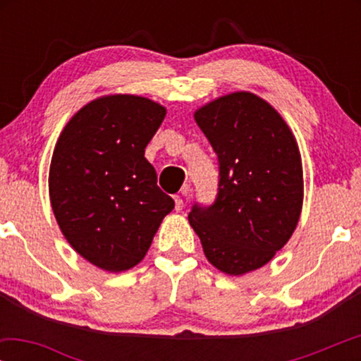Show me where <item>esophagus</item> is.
I'll return each instance as SVG.
<instances>
[{
    "mask_svg": "<svg viewBox=\"0 0 361 361\" xmlns=\"http://www.w3.org/2000/svg\"><path fill=\"white\" fill-rule=\"evenodd\" d=\"M180 192H182V194H184V195L189 194V185L182 187ZM174 202H176V210H177V212H180L182 209H184V200H182V197L176 195V197H174Z\"/></svg>",
    "mask_w": 361,
    "mask_h": 361,
    "instance_id": "34e87169",
    "label": "esophagus"
}]
</instances>
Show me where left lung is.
I'll return each mask as SVG.
<instances>
[{"label": "left lung", "mask_w": 361, "mask_h": 361, "mask_svg": "<svg viewBox=\"0 0 361 361\" xmlns=\"http://www.w3.org/2000/svg\"><path fill=\"white\" fill-rule=\"evenodd\" d=\"M194 116L219 159V189L210 205H192L189 221L215 268L250 273L288 243L299 221L298 142L279 113L248 92L221 97Z\"/></svg>", "instance_id": "8db88e82"}]
</instances>
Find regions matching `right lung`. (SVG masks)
<instances>
[{
  "label": "right lung",
  "mask_w": 361,
  "mask_h": 361,
  "mask_svg": "<svg viewBox=\"0 0 361 361\" xmlns=\"http://www.w3.org/2000/svg\"><path fill=\"white\" fill-rule=\"evenodd\" d=\"M164 116L166 108L147 98L103 97L59 137L49 172L54 215L72 248L98 268L136 266L174 209L145 157Z\"/></svg>",
  "instance_id": "right-lung-1"
}]
</instances>
